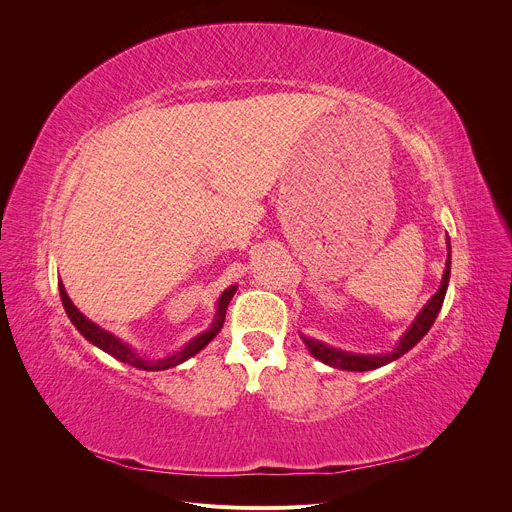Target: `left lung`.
Segmentation results:
<instances>
[{
	"label": "left lung",
	"mask_w": 512,
	"mask_h": 512,
	"mask_svg": "<svg viewBox=\"0 0 512 512\" xmlns=\"http://www.w3.org/2000/svg\"><path fill=\"white\" fill-rule=\"evenodd\" d=\"M450 267H452V245H450V239H448V259H446V271L442 275L440 289H437L435 294L427 300V304L415 316L413 324L403 332V336L399 338V342L393 348V352H387V354H356V352L340 350V348H334V346L324 344L320 340L308 338L306 334H300L304 344H306V348L310 350V354L314 358L322 360L324 364H328V367L342 369V371L362 373V371H373V369L385 367V364H389V362L397 360L399 356H403L405 352H409L429 332V328L433 326L437 314H440V310H442L444 298H446L448 283H450Z\"/></svg>",
	"instance_id": "1"
}]
</instances>
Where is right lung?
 <instances>
[{"label":"right lung","mask_w":512,"mask_h":512,"mask_svg":"<svg viewBox=\"0 0 512 512\" xmlns=\"http://www.w3.org/2000/svg\"><path fill=\"white\" fill-rule=\"evenodd\" d=\"M58 291H60V300H62V306H64V312L66 316L70 318V322L75 324V328L91 342L95 344L97 348H101L103 352L111 354L113 358L125 362V364H131V367L135 369H141V371H166V369H172V367H178V364H182L184 360L192 358L196 352H200L218 332H221L223 324H225V316H227V308H229V302L233 300L235 291H237V285H231L227 287L221 298H218L216 302V314H214V320L210 324L208 330L200 332L198 336H194L192 340H188L180 350H174L172 354H166V356H160V358H150L145 356L141 352H137L133 346H129L127 342H123L121 338H117L115 334H111L109 330L97 326L95 322H91L85 314L79 312V308L70 302L66 289L62 285V281H58Z\"/></svg>","instance_id":"obj_1"}]
</instances>
